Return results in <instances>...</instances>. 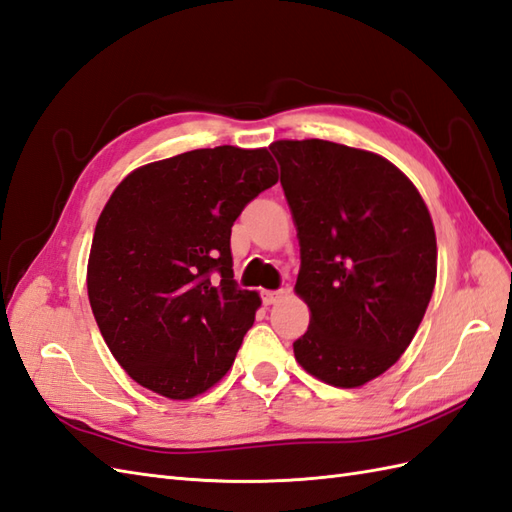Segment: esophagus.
<instances>
[{
	"label": "esophagus",
	"mask_w": 512,
	"mask_h": 512,
	"mask_svg": "<svg viewBox=\"0 0 512 512\" xmlns=\"http://www.w3.org/2000/svg\"><path fill=\"white\" fill-rule=\"evenodd\" d=\"M283 294H285L283 290H266L261 292V301H264V305H275L283 299Z\"/></svg>",
	"instance_id": "esophagus-1"
}]
</instances>
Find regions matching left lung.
<instances>
[{"label":"left lung","instance_id":"obj_1","mask_svg":"<svg viewBox=\"0 0 512 512\" xmlns=\"http://www.w3.org/2000/svg\"><path fill=\"white\" fill-rule=\"evenodd\" d=\"M270 150L301 246L294 290L312 312L294 358L329 386H364L401 358L432 299L430 211L379 154L323 139Z\"/></svg>","mask_w":512,"mask_h":512}]
</instances>
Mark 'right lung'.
I'll return each instance as SVG.
<instances>
[{
  "label": "right lung",
  "instance_id": "right-lung-1",
  "mask_svg": "<svg viewBox=\"0 0 512 512\" xmlns=\"http://www.w3.org/2000/svg\"><path fill=\"white\" fill-rule=\"evenodd\" d=\"M279 181L266 148H200L130 172L95 224L87 290L137 384L192 399L227 375L261 305L233 279L231 227Z\"/></svg>",
  "mask_w": 512,
  "mask_h": 512
}]
</instances>
